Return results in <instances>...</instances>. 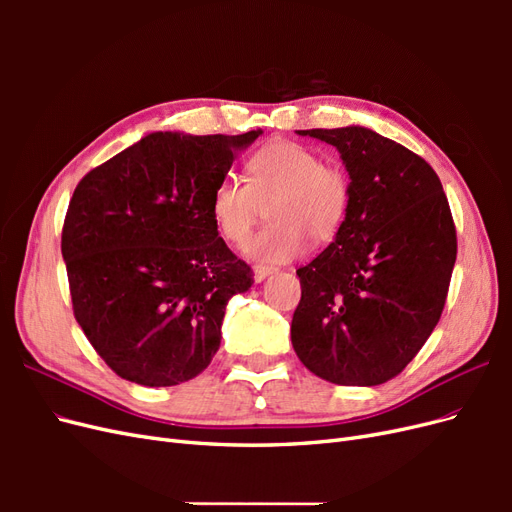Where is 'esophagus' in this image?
<instances>
[{
    "label": "esophagus",
    "instance_id": "esophagus-1",
    "mask_svg": "<svg viewBox=\"0 0 512 512\" xmlns=\"http://www.w3.org/2000/svg\"><path fill=\"white\" fill-rule=\"evenodd\" d=\"M273 271L275 269H271V267H260V265H256L254 267V280L260 284V282H265L269 275H273Z\"/></svg>",
    "mask_w": 512,
    "mask_h": 512
}]
</instances>
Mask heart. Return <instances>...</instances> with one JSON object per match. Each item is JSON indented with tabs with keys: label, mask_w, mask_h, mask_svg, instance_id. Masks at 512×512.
<instances>
[{
	"label": "heart",
	"mask_w": 512,
	"mask_h": 512,
	"mask_svg": "<svg viewBox=\"0 0 512 512\" xmlns=\"http://www.w3.org/2000/svg\"><path fill=\"white\" fill-rule=\"evenodd\" d=\"M269 202L271 224L245 245V254L265 265H282L305 252L307 237L324 243L337 235L348 213L350 188L316 151L273 141L247 160V181L226 175L215 185L213 222L226 241L243 243Z\"/></svg>",
	"instance_id": "heart-1"
}]
</instances>
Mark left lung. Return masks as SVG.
Returning a JSON list of instances; mask_svg holds the SVG:
<instances>
[{
    "mask_svg": "<svg viewBox=\"0 0 512 512\" xmlns=\"http://www.w3.org/2000/svg\"><path fill=\"white\" fill-rule=\"evenodd\" d=\"M337 149L350 203L333 243L297 269L292 348L318 378H395L442 316L457 235L442 183L416 153L363 126L297 130Z\"/></svg>",
    "mask_w": 512,
    "mask_h": 512,
    "instance_id": "8db88e82",
    "label": "left lung"
}]
</instances>
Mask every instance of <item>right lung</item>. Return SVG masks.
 <instances>
[{
    "instance_id": "obj_1",
    "label": "right lung",
    "mask_w": 512,
    "mask_h": 512,
    "mask_svg": "<svg viewBox=\"0 0 512 512\" xmlns=\"http://www.w3.org/2000/svg\"><path fill=\"white\" fill-rule=\"evenodd\" d=\"M260 134L151 132L76 185L61 232L74 318L123 380L175 386L218 352L254 273L218 235L211 194Z\"/></svg>"
}]
</instances>
